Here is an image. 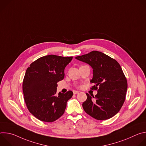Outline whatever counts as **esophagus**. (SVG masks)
Segmentation results:
<instances>
[{
  "label": "esophagus",
  "instance_id": "1",
  "mask_svg": "<svg viewBox=\"0 0 146 146\" xmlns=\"http://www.w3.org/2000/svg\"><path fill=\"white\" fill-rule=\"evenodd\" d=\"M73 94L75 95V94H78V91H73Z\"/></svg>",
  "mask_w": 146,
  "mask_h": 146
}]
</instances>
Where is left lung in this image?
<instances>
[{"label":"left lung","mask_w":146,"mask_h":146,"mask_svg":"<svg viewBox=\"0 0 146 146\" xmlns=\"http://www.w3.org/2000/svg\"><path fill=\"white\" fill-rule=\"evenodd\" d=\"M76 59L89 64L93 69L90 82L92 90L98 94L91 97L86 93L87 100L82 103L84 111L98 120H105L115 115L125 102L128 83L118 62L103 52L92 51Z\"/></svg>","instance_id":"8db88e82"}]
</instances>
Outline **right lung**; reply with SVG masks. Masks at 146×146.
Listing matches in <instances>:
<instances>
[{"label":"right lung","instance_id":"1","mask_svg":"<svg viewBox=\"0 0 146 146\" xmlns=\"http://www.w3.org/2000/svg\"><path fill=\"white\" fill-rule=\"evenodd\" d=\"M73 57L49 55L33 62L27 69L23 83L24 100L29 112L39 120L52 122L65 112L73 93L56 95L57 82L64 78L65 67Z\"/></svg>","mask_w":146,"mask_h":146}]
</instances>
